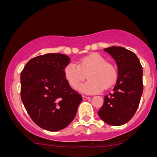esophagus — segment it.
<instances>
[{
	"label": "esophagus",
	"instance_id": "34e87169",
	"mask_svg": "<svg viewBox=\"0 0 157 157\" xmlns=\"http://www.w3.org/2000/svg\"><path fill=\"white\" fill-rule=\"evenodd\" d=\"M90 97H87V96H83V101L88 100V99H90Z\"/></svg>",
	"mask_w": 157,
	"mask_h": 157
}]
</instances>
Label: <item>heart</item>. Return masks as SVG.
I'll list each match as a JSON object with an SVG mask.
<instances>
[{
  "instance_id": "heart-1",
  "label": "heart",
  "mask_w": 157,
  "mask_h": 157,
  "mask_svg": "<svg viewBox=\"0 0 157 157\" xmlns=\"http://www.w3.org/2000/svg\"><path fill=\"white\" fill-rule=\"evenodd\" d=\"M65 77L72 89L77 90L87 77L89 80L83 85L81 90L88 94H96L104 88L112 87L117 78V71L113 65L98 53L83 57L78 66L70 63L64 70Z\"/></svg>"
}]
</instances>
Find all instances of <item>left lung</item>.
<instances>
[{
	"label": "left lung",
	"instance_id": "1",
	"mask_svg": "<svg viewBox=\"0 0 157 157\" xmlns=\"http://www.w3.org/2000/svg\"><path fill=\"white\" fill-rule=\"evenodd\" d=\"M104 50L112 56L118 66V79L113 92L105 97L98 114L105 123L119 126L136 113L143 91V67L134 52L121 46Z\"/></svg>",
	"mask_w": 157,
	"mask_h": 157
}]
</instances>
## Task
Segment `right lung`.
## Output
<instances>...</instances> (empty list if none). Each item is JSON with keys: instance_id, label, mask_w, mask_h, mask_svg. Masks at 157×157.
Instances as JSON below:
<instances>
[{"instance_id": "right-lung-1", "label": "right lung", "mask_w": 157, "mask_h": 157, "mask_svg": "<svg viewBox=\"0 0 157 157\" xmlns=\"http://www.w3.org/2000/svg\"><path fill=\"white\" fill-rule=\"evenodd\" d=\"M70 59L48 53L31 59L21 73V98L32 121L56 132L75 118L82 96L70 87L64 70Z\"/></svg>"}]
</instances>
